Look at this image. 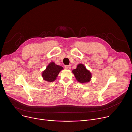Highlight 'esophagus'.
Returning a JSON list of instances; mask_svg holds the SVG:
<instances>
[{
    "label": "esophagus",
    "instance_id": "1",
    "mask_svg": "<svg viewBox=\"0 0 132 132\" xmlns=\"http://www.w3.org/2000/svg\"><path fill=\"white\" fill-rule=\"evenodd\" d=\"M65 68L66 69H67V70H70V69L71 68V65H66L65 66Z\"/></svg>",
    "mask_w": 132,
    "mask_h": 132
}]
</instances>
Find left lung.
Instances as JSON below:
<instances>
[{
	"label": "left lung",
	"mask_w": 132,
	"mask_h": 132,
	"mask_svg": "<svg viewBox=\"0 0 132 132\" xmlns=\"http://www.w3.org/2000/svg\"><path fill=\"white\" fill-rule=\"evenodd\" d=\"M72 72L77 81L80 83L88 82L92 78L91 73L82 64H79L77 68L73 70Z\"/></svg>",
	"instance_id": "8db88e82"
}]
</instances>
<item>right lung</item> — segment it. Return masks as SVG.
I'll return each instance as SVG.
<instances>
[{"label":"right lung","mask_w":132,"mask_h":132,"mask_svg":"<svg viewBox=\"0 0 132 132\" xmlns=\"http://www.w3.org/2000/svg\"><path fill=\"white\" fill-rule=\"evenodd\" d=\"M62 69V67L55 65L54 62H51L47 66L46 70L43 72L42 75L44 80L48 82H53L56 79L59 73Z\"/></svg>","instance_id":"1"}]
</instances>
